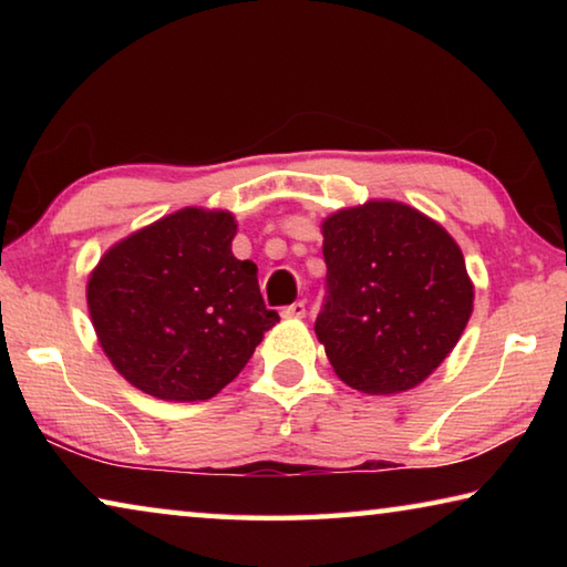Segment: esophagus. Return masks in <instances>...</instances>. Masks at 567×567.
Returning a JSON list of instances; mask_svg holds the SVG:
<instances>
[{
  "label": "esophagus",
  "instance_id": "34e87169",
  "mask_svg": "<svg viewBox=\"0 0 567 567\" xmlns=\"http://www.w3.org/2000/svg\"><path fill=\"white\" fill-rule=\"evenodd\" d=\"M305 312H307L305 302H302V300H297V302H292V305H287V307H285V310H282V318H287V320H300V318H305Z\"/></svg>",
  "mask_w": 567,
  "mask_h": 567
}]
</instances>
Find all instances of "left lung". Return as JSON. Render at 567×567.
I'll return each mask as SVG.
<instances>
[{"label":"left lung","instance_id":"1","mask_svg":"<svg viewBox=\"0 0 567 567\" xmlns=\"http://www.w3.org/2000/svg\"><path fill=\"white\" fill-rule=\"evenodd\" d=\"M328 265L315 332L338 378L368 395L420 385L473 315L463 252L435 219L392 199L322 223Z\"/></svg>","mask_w":567,"mask_h":567}]
</instances>
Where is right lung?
I'll use <instances>...</instances> for the list:
<instances>
[{
	"label": "right lung",
	"mask_w": 567,
	"mask_h": 567,
	"mask_svg": "<svg viewBox=\"0 0 567 567\" xmlns=\"http://www.w3.org/2000/svg\"><path fill=\"white\" fill-rule=\"evenodd\" d=\"M235 217L185 207L110 247L87 282L90 318L114 370L159 400H209L265 332L257 265L237 260Z\"/></svg>",
	"instance_id": "obj_1"
}]
</instances>
